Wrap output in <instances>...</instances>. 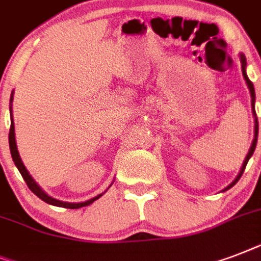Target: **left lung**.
Segmentation results:
<instances>
[{
	"label": "left lung",
	"instance_id": "1",
	"mask_svg": "<svg viewBox=\"0 0 261 261\" xmlns=\"http://www.w3.org/2000/svg\"><path fill=\"white\" fill-rule=\"evenodd\" d=\"M240 61H241V69H243V75H244V80H245V83H247L248 85V89H249V93H251V106H252V114H253V118H255V138H253V141H252V145H251V149H249V151H248L247 157H245V160H244L243 163V167H241V169H240V173L237 174V177L233 180V181L229 184V186L226 187V188H223L222 192H225V191H227L229 188H231V187L234 186L236 182L239 181L240 177L243 176L244 171H245V167H247L248 161H249V159L252 157V154H253V151H255V147H256V143H257V134H259V122H257V118H256V111H255V101H256V94H255V88H253V84L251 83V80L248 79L247 75V59H245V55L243 54V53H240Z\"/></svg>",
	"mask_w": 261,
	"mask_h": 261
}]
</instances>
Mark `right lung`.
Returning <instances> with one entry per match:
<instances>
[{"mask_svg":"<svg viewBox=\"0 0 261 261\" xmlns=\"http://www.w3.org/2000/svg\"><path fill=\"white\" fill-rule=\"evenodd\" d=\"M12 102H13V92L10 94V130H9V147H10V154H12V159H13V163L14 165L17 167L18 172L21 173L22 178L25 180L27 186L30 188L32 192H34L38 198H40L43 202L48 203V204H53V206H57V207H65V208H81V207H85V206H89L94 200H97L100 196L104 195V192L97 196H94V198L89 199V200H85V202H80V203H70V202H62V200H58V199L53 198L50 196L48 194H46V191H43L40 188L38 182L35 181L34 177L31 176L30 172L27 171L25 165L22 164L21 161V157L18 154V150H17V143H16V137H14V122H13V114H12Z\"/></svg>","mask_w":261,"mask_h":261,"instance_id":"1","label":"right lung"}]
</instances>
